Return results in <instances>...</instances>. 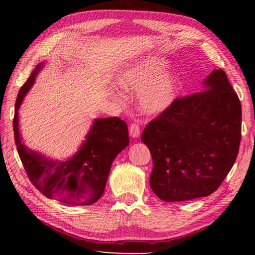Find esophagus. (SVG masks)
<instances>
[{
    "label": "esophagus",
    "instance_id": "esophagus-1",
    "mask_svg": "<svg viewBox=\"0 0 255 255\" xmlns=\"http://www.w3.org/2000/svg\"><path fill=\"white\" fill-rule=\"evenodd\" d=\"M129 134L132 138H138L140 136V127L138 124H131L129 127Z\"/></svg>",
    "mask_w": 255,
    "mask_h": 255
}]
</instances>
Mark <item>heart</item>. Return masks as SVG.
Returning a JSON list of instances; mask_svg holds the SVG:
<instances>
[{
    "label": "heart",
    "instance_id": "b5f03b06",
    "mask_svg": "<svg viewBox=\"0 0 255 255\" xmlns=\"http://www.w3.org/2000/svg\"><path fill=\"white\" fill-rule=\"evenodd\" d=\"M163 56L151 55L132 63L118 75L117 83L127 92H137L140 111L160 115L174 103L180 90L177 74Z\"/></svg>",
    "mask_w": 255,
    "mask_h": 255
}]
</instances>
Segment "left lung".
Listing matches in <instances>:
<instances>
[{
  "label": "left lung",
  "mask_w": 255,
  "mask_h": 255,
  "mask_svg": "<svg viewBox=\"0 0 255 255\" xmlns=\"http://www.w3.org/2000/svg\"><path fill=\"white\" fill-rule=\"evenodd\" d=\"M204 91L176 99L144 128L153 169L150 186L164 202L206 197L228 175L239 152L241 103L221 69Z\"/></svg>",
  "instance_id": "obj_1"
}]
</instances>
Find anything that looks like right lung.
<instances>
[{
	"instance_id": "1",
	"label": "right lung",
	"mask_w": 255,
	"mask_h": 255,
	"mask_svg": "<svg viewBox=\"0 0 255 255\" xmlns=\"http://www.w3.org/2000/svg\"><path fill=\"white\" fill-rule=\"evenodd\" d=\"M45 63L38 64L18 92L13 121L16 148L29 180L46 197L75 206L92 205L105 191L113 161L129 144L127 124L118 117L94 119L79 150L67 160L29 149L19 132L18 111Z\"/></svg>"
}]
</instances>
